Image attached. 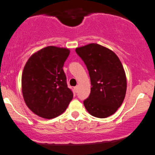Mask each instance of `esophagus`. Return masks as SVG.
Here are the masks:
<instances>
[{
	"instance_id": "esophagus-1",
	"label": "esophagus",
	"mask_w": 155,
	"mask_h": 155,
	"mask_svg": "<svg viewBox=\"0 0 155 155\" xmlns=\"http://www.w3.org/2000/svg\"><path fill=\"white\" fill-rule=\"evenodd\" d=\"M78 86H76V87H74V92H75V93H77V92H78Z\"/></svg>"
}]
</instances>
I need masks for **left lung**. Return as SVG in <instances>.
Masks as SVG:
<instances>
[{
    "label": "left lung",
    "instance_id": "left-lung-1",
    "mask_svg": "<svg viewBox=\"0 0 155 155\" xmlns=\"http://www.w3.org/2000/svg\"><path fill=\"white\" fill-rule=\"evenodd\" d=\"M76 53L89 71L91 91L84 101L87 111L99 118L117 111L127 91V78L118 56L111 50L97 44L77 47Z\"/></svg>",
    "mask_w": 155,
    "mask_h": 155
}]
</instances>
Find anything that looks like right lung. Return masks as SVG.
I'll return each instance as SVG.
<instances>
[{
	"instance_id": "obj_1",
	"label": "right lung",
	"mask_w": 155,
	"mask_h": 155,
	"mask_svg": "<svg viewBox=\"0 0 155 155\" xmlns=\"http://www.w3.org/2000/svg\"><path fill=\"white\" fill-rule=\"evenodd\" d=\"M69 53L68 48L48 46L33 53L25 63L22 96L28 108L39 117H58L72 99L73 93L62 68Z\"/></svg>"
}]
</instances>
